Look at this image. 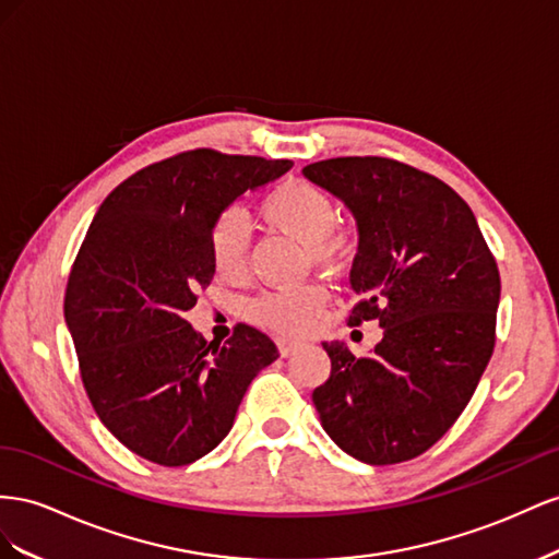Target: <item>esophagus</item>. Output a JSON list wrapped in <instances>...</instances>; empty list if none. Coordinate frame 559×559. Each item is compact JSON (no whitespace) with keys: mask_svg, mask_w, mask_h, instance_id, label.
<instances>
[{"mask_svg":"<svg viewBox=\"0 0 559 559\" xmlns=\"http://www.w3.org/2000/svg\"><path fill=\"white\" fill-rule=\"evenodd\" d=\"M276 346H278V354H281L283 358H288V356H293L295 350H299V348L305 346V344H301V342H295V340L278 337V340H276Z\"/></svg>","mask_w":559,"mask_h":559,"instance_id":"esophagus-1","label":"esophagus"}]
</instances>
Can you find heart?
I'll return each instance as SVG.
<instances>
[{"label": "heart", "instance_id": "b5f03b06", "mask_svg": "<svg viewBox=\"0 0 559 559\" xmlns=\"http://www.w3.org/2000/svg\"><path fill=\"white\" fill-rule=\"evenodd\" d=\"M258 213L266 227L288 234L305 246L307 258L316 264H337L348 250V234L337 225V205L325 189L307 180H285L260 201ZM211 260L219 276H241L248 264L250 229L238 211L219 213L213 222ZM328 301L321 285L269 290L246 305L250 321L283 334H301L316 325Z\"/></svg>", "mask_w": 559, "mask_h": 559}]
</instances>
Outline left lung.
Masks as SVG:
<instances>
[{"label":"left lung","mask_w":559,"mask_h":559,"mask_svg":"<svg viewBox=\"0 0 559 559\" xmlns=\"http://www.w3.org/2000/svg\"><path fill=\"white\" fill-rule=\"evenodd\" d=\"M305 178L344 201L358 227L348 325L384 337L356 358L325 342L330 379L313 391L325 433L370 466L401 464L448 433L493 350L501 278L468 203L384 156L309 164Z\"/></svg>","instance_id":"left-lung-1"}]
</instances>
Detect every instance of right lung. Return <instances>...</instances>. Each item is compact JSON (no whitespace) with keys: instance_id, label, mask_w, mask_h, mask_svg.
<instances>
[{"instance_id":"obj_1","label":"right lung","mask_w":559,"mask_h":559,"mask_svg":"<svg viewBox=\"0 0 559 559\" xmlns=\"http://www.w3.org/2000/svg\"><path fill=\"white\" fill-rule=\"evenodd\" d=\"M290 168L288 158L191 150L138 170L95 213L68 281L66 323L95 414L138 456L187 466L213 452L250 381L278 358L250 325L209 344L185 311L215 276L217 215Z\"/></svg>"}]
</instances>
